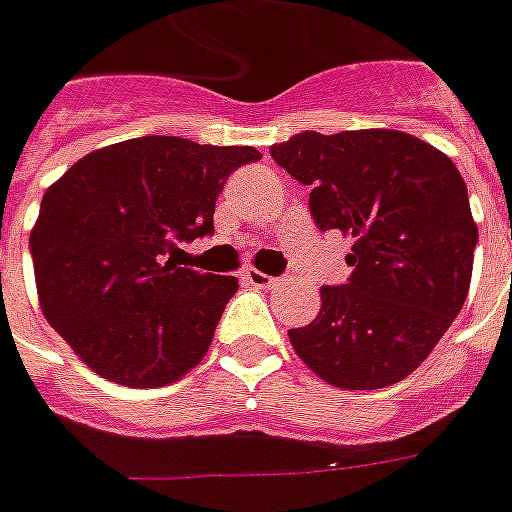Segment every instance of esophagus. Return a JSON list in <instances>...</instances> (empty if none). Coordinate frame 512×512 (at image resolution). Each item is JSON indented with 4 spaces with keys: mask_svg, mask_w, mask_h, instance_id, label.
<instances>
[{
    "mask_svg": "<svg viewBox=\"0 0 512 512\" xmlns=\"http://www.w3.org/2000/svg\"><path fill=\"white\" fill-rule=\"evenodd\" d=\"M242 278L248 280L251 286H259V288H275V286H278V278H272V275H264V272L253 270V267H248V270L242 272Z\"/></svg>",
    "mask_w": 512,
    "mask_h": 512,
    "instance_id": "esophagus-1",
    "label": "esophagus"
}]
</instances>
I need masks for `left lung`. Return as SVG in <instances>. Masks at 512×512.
<instances>
[{"label": "left lung", "mask_w": 512, "mask_h": 512, "mask_svg": "<svg viewBox=\"0 0 512 512\" xmlns=\"http://www.w3.org/2000/svg\"><path fill=\"white\" fill-rule=\"evenodd\" d=\"M270 153L310 186L315 226L356 240L348 283L321 288L313 324L288 329L294 351L337 388L399 383L440 343L470 291L478 226L459 169L394 129L299 132Z\"/></svg>", "instance_id": "obj_1"}]
</instances>
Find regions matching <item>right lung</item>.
Returning <instances> with one entry per match:
<instances>
[{"mask_svg": "<svg viewBox=\"0 0 512 512\" xmlns=\"http://www.w3.org/2000/svg\"><path fill=\"white\" fill-rule=\"evenodd\" d=\"M248 145L137 137L88 153L53 183L29 237L40 307L88 367L121 386H167L210 348L234 275L183 264L213 234L215 199Z\"/></svg>", "mask_w": 512, "mask_h": 512, "instance_id": "1", "label": "right lung"}]
</instances>
